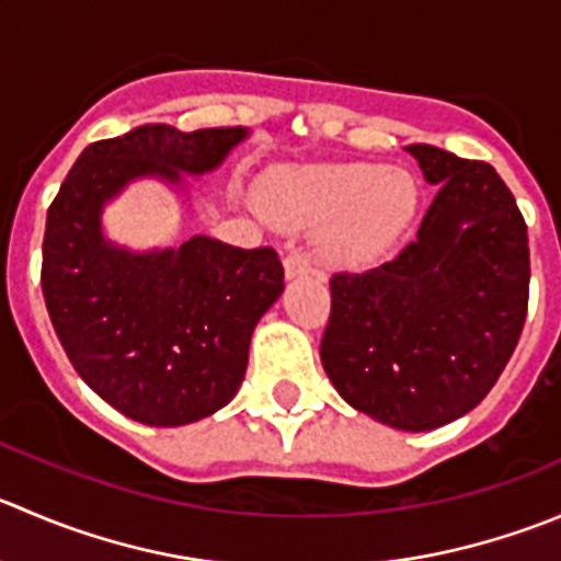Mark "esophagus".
<instances>
[{"mask_svg": "<svg viewBox=\"0 0 561 561\" xmlns=\"http://www.w3.org/2000/svg\"><path fill=\"white\" fill-rule=\"evenodd\" d=\"M309 271H312V260L307 257V254L304 252H290L285 257V274H287V279H296V276H304V274H309Z\"/></svg>", "mask_w": 561, "mask_h": 561, "instance_id": "34e87169", "label": "esophagus"}]
</instances>
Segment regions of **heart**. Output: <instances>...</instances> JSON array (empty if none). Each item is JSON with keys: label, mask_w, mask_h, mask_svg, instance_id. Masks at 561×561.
I'll return each instance as SVG.
<instances>
[{"label": "heart", "mask_w": 561, "mask_h": 561, "mask_svg": "<svg viewBox=\"0 0 561 561\" xmlns=\"http://www.w3.org/2000/svg\"><path fill=\"white\" fill-rule=\"evenodd\" d=\"M419 186L413 175L383 164L290 167L260 186V208L287 230L325 225L323 252L334 263L378 260L413 221Z\"/></svg>", "instance_id": "heart-1"}]
</instances>
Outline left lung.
<instances>
[{
  "label": "left lung",
  "mask_w": 561,
  "mask_h": 561,
  "mask_svg": "<svg viewBox=\"0 0 561 561\" xmlns=\"http://www.w3.org/2000/svg\"><path fill=\"white\" fill-rule=\"evenodd\" d=\"M405 150L438 194L394 260L331 276L320 362L356 411L416 433L480 405L507 367L529 307V236L491 164Z\"/></svg>",
  "instance_id": "obj_1"
}]
</instances>
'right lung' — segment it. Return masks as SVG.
Listing matches in <instances>:
<instances>
[{
  "label": "right lung",
  "instance_id": "add662e5",
  "mask_svg": "<svg viewBox=\"0 0 561 561\" xmlns=\"http://www.w3.org/2000/svg\"><path fill=\"white\" fill-rule=\"evenodd\" d=\"M243 139L247 128L139 125L84 148L48 208L41 285L54 331L81 380L142 425H188L236 397L285 268L271 247L208 236L128 252L103 238L101 210L136 178L216 170Z\"/></svg>",
  "mask_w": 561,
  "mask_h": 561
}]
</instances>
